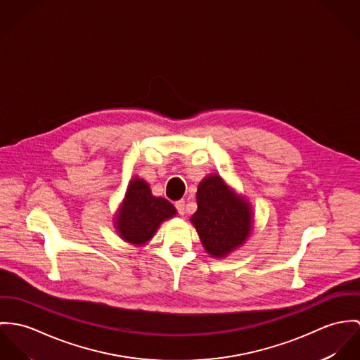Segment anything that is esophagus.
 Masks as SVG:
<instances>
[{
	"label": "esophagus",
	"instance_id": "obj_1",
	"mask_svg": "<svg viewBox=\"0 0 360 360\" xmlns=\"http://www.w3.org/2000/svg\"><path fill=\"white\" fill-rule=\"evenodd\" d=\"M175 207H176V210H178V212H179L181 215H185L186 208H185V201H184V200L176 201V202H175Z\"/></svg>",
	"mask_w": 360,
	"mask_h": 360
}]
</instances>
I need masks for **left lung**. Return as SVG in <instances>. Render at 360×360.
<instances>
[{"label":"left lung","instance_id":"8db88e82","mask_svg":"<svg viewBox=\"0 0 360 360\" xmlns=\"http://www.w3.org/2000/svg\"><path fill=\"white\" fill-rule=\"evenodd\" d=\"M196 199L198 211L191 219L211 257H226L244 244L252 228V211L247 200L233 193L217 174L200 182Z\"/></svg>","mask_w":360,"mask_h":360}]
</instances>
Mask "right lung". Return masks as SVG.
<instances>
[{"label": "right lung", "instance_id": "1", "mask_svg": "<svg viewBox=\"0 0 360 360\" xmlns=\"http://www.w3.org/2000/svg\"><path fill=\"white\" fill-rule=\"evenodd\" d=\"M175 214L176 210L168 200L155 198L143 179L134 178L129 181L115 224L121 239L141 245L153 238L162 221Z\"/></svg>", "mask_w": 360, "mask_h": 360}]
</instances>
